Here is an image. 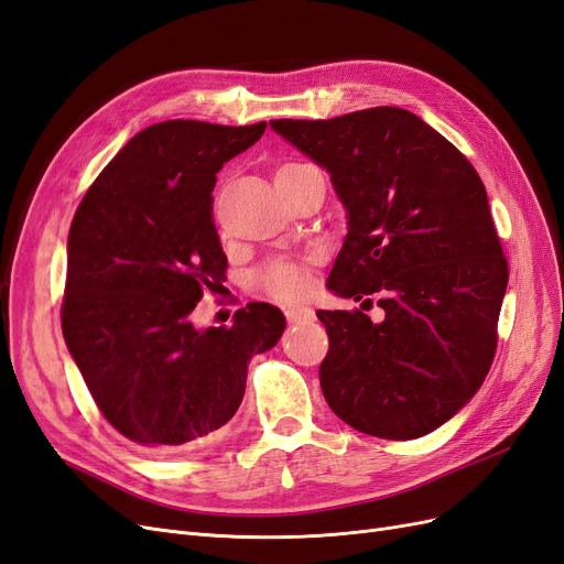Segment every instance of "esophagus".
Wrapping results in <instances>:
<instances>
[{
	"label": "esophagus",
	"mask_w": 564,
	"mask_h": 564,
	"mask_svg": "<svg viewBox=\"0 0 564 564\" xmlns=\"http://www.w3.org/2000/svg\"><path fill=\"white\" fill-rule=\"evenodd\" d=\"M285 318H288V323H312L316 318V314H314V308H308V306H288Z\"/></svg>",
	"instance_id": "34e87169"
}]
</instances>
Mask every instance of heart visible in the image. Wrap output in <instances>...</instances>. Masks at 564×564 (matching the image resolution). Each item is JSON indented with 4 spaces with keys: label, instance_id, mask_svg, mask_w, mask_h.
Wrapping results in <instances>:
<instances>
[{
    "label": "heart",
    "instance_id": "obj_1",
    "mask_svg": "<svg viewBox=\"0 0 564 564\" xmlns=\"http://www.w3.org/2000/svg\"><path fill=\"white\" fill-rule=\"evenodd\" d=\"M293 169H302V163H285V166L279 169V173ZM308 283H312L308 260L295 258H271L252 274V288H256L258 293L283 302L302 297L308 290Z\"/></svg>",
    "mask_w": 564,
    "mask_h": 564
}]
</instances>
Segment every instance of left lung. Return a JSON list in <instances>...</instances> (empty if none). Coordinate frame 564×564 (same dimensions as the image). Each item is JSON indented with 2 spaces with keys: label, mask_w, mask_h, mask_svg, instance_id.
Listing matches in <instances>:
<instances>
[{
  "label": "left lung",
  "mask_w": 564,
  "mask_h": 564,
  "mask_svg": "<svg viewBox=\"0 0 564 564\" xmlns=\"http://www.w3.org/2000/svg\"><path fill=\"white\" fill-rule=\"evenodd\" d=\"M269 123L328 169L349 210L328 288L384 308L381 323L316 312L330 339L325 401L356 431L422 438L474 398L497 354L508 262L482 180L401 107Z\"/></svg>",
  "instance_id": "obj_1"
}]
</instances>
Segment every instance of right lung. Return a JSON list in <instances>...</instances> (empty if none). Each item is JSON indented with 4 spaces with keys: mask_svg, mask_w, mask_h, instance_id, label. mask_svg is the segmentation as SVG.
<instances>
[{
    "mask_svg": "<svg viewBox=\"0 0 564 564\" xmlns=\"http://www.w3.org/2000/svg\"><path fill=\"white\" fill-rule=\"evenodd\" d=\"M267 121H161L133 135L88 187L67 239L61 325L96 408L131 443L187 452L239 410L248 360L279 341L281 308L250 302L231 325L189 314L227 281L213 220L215 175Z\"/></svg>",
    "mask_w": 564,
    "mask_h": 564,
    "instance_id": "1",
    "label": "right lung"
}]
</instances>
